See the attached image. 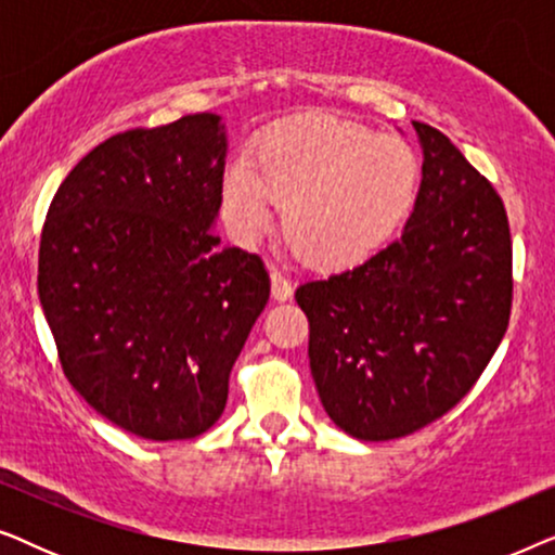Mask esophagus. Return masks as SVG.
I'll return each instance as SVG.
<instances>
[{"label":"esophagus","mask_w":555,"mask_h":555,"mask_svg":"<svg viewBox=\"0 0 555 555\" xmlns=\"http://www.w3.org/2000/svg\"><path fill=\"white\" fill-rule=\"evenodd\" d=\"M270 293L278 302H285L293 298V283L287 278L280 275V272H272L270 275Z\"/></svg>","instance_id":"esophagus-1"}]
</instances>
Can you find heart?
Returning a JSON list of instances; mask_svg holds the SVG:
<instances>
[{
    "label": "heart",
    "mask_w": 555,
    "mask_h": 555,
    "mask_svg": "<svg viewBox=\"0 0 555 555\" xmlns=\"http://www.w3.org/2000/svg\"><path fill=\"white\" fill-rule=\"evenodd\" d=\"M420 189V162L401 139L333 116L272 128L253 164L237 158L222 179V215L253 245L285 207V234L302 260L348 270L384 249L404 224Z\"/></svg>",
    "instance_id": "heart-1"
}]
</instances>
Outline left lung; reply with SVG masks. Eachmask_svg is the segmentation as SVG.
Returning a JSON list of instances; mask_svg holds the SVG:
<instances>
[{
  "label": "left lung",
  "instance_id": "obj_1",
  "mask_svg": "<svg viewBox=\"0 0 555 555\" xmlns=\"http://www.w3.org/2000/svg\"><path fill=\"white\" fill-rule=\"evenodd\" d=\"M412 126L422 184L401 237L359 268L295 291L325 414L363 442L406 437L450 412L511 318L503 202L444 133Z\"/></svg>",
  "mask_w": 555,
  "mask_h": 555
}]
</instances>
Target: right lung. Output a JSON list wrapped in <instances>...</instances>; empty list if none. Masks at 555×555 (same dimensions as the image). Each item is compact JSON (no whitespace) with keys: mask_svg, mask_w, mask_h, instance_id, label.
I'll return each instance as SVG.
<instances>
[{"mask_svg":"<svg viewBox=\"0 0 555 555\" xmlns=\"http://www.w3.org/2000/svg\"><path fill=\"white\" fill-rule=\"evenodd\" d=\"M227 149L215 113L118 133L80 158L44 219L37 291L67 382L154 442L222 416L270 298L260 257L211 232Z\"/></svg>","mask_w":555,"mask_h":555,"instance_id":"add662e5","label":"right lung"}]
</instances>
